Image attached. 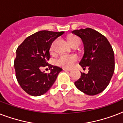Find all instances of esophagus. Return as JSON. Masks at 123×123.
<instances>
[{
  "mask_svg": "<svg viewBox=\"0 0 123 123\" xmlns=\"http://www.w3.org/2000/svg\"><path fill=\"white\" fill-rule=\"evenodd\" d=\"M62 70H63V71H71V69H68V68H62Z\"/></svg>",
  "mask_w": 123,
  "mask_h": 123,
  "instance_id": "1",
  "label": "esophagus"
}]
</instances>
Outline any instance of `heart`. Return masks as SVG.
Masks as SVG:
<instances>
[{
  "label": "heart",
  "mask_w": 123,
  "mask_h": 123,
  "mask_svg": "<svg viewBox=\"0 0 123 123\" xmlns=\"http://www.w3.org/2000/svg\"><path fill=\"white\" fill-rule=\"evenodd\" d=\"M57 40L52 43L50 46V51L53 52L55 49V44ZM69 42L72 46H79L80 44V39L77 36H73L69 39ZM77 56L74 54H62L56 59L55 64L58 66L66 68H71L77 61Z\"/></svg>",
  "instance_id": "heart-1"
}]
</instances>
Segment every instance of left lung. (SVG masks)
<instances>
[{"instance_id": "1", "label": "left lung", "mask_w": 123, "mask_h": 123, "mask_svg": "<svg viewBox=\"0 0 123 123\" xmlns=\"http://www.w3.org/2000/svg\"><path fill=\"white\" fill-rule=\"evenodd\" d=\"M82 39L84 54L79 64L88 73H81L75 85L87 95L100 93L110 83L114 71V54L112 47L105 36L91 28L72 31Z\"/></svg>"}]
</instances>
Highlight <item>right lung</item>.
<instances>
[{"label":"right lung","mask_w":123,"mask_h":123,"mask_svg":"<svg viewBox=\"0 0 123 123\" xmlns=\"http://www.w3.org/2000/svg\"><path fill=\"white\" fill-rule=\"evenodd\" d=\"M64 32L41 31L29 36L16 49L14 61L16 77L22 89L33 96H41L48 91L62 69L47 62L52 42ZM48 66L50 73L41 71Z\"/></svg>","instance_id":"add662e5"}]
</instances>
